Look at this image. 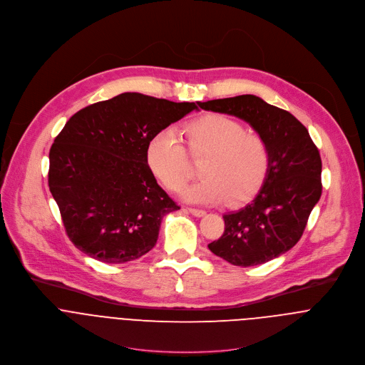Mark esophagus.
<instances>
[{
  "label": "esophagus",
  "instance_id": "esophagus-1",
  "mask_svg": "<svg viewBox=\"0 0 365 365\" xmlns=\"http://www.w3.org/2000/svg\"><path fill=\"white\" fill-rule=\"evenodd\" d=\"M188 211L194 215V217H204L205 211L204 210H198V208H188Z\"/></svg>",
  "mask_w": 365,
  "mask_h": 365
}]
</instances>
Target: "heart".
I'll return each instance as SVG.
<instances>
[{"instance_id":"obj_1","label":"heart","mask_w":365,"mask_h":365,"mask_svg":"<svg viewBox=\"0 0 365 365\" xmlns=\"http://www.w3.org/2000/svg\"><path fill=\"white\" fill-rule=\"evenodd\" d=\"M184 138L191 158L201 160L198 182L184 191L191 202L217 204L227 198L240 204L252 197L269 170L265 140L222 114H204L185 124ZM188 154L171 131L155 133L145 148L151 174L170 191H180L191 171Z\"/></svg>"}]
</instances>
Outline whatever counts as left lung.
I'll return each instance as SVG.
<instances>
[{
    "label": "left lung",
    "mask_w": 365,
    "mask_h": 365,
    "mask_svg": "<svg viewBox=\"0 0 365 365\" xmlns=\"http://www.w3.org/2000/svg\"><path fill=\"white\" fill-rule=\"evenodd\" d=\"M202 110L238 117L269 148V170L257 195L222 215L224 234L208 244L215 255L238 267L259 265L291 250L318 202L321 157L308 130L288 111L245 94L198 103Z\"/></svg>",
    "instance_id": "left-lung-1"
}]
</instances>
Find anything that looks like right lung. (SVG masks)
Here are the masks:
<instances>
[{
    "label": "right lung",
    "mask_w": 365,
    "mask_h": 365,
    "mask_svg": "<svg viewBox=\"0 0 365 365\" xmlns=\"http://www.w3.org/2000/svg\"><path fill=\"white\" fill-rule=\"evenodd\" d=\"M195 103L124 93L76 113L50 150L48 187L73 244L106 264L147 254L180 210L147 167L150 138Z\"/></svg>",
    "instance_id": "obj_1"
}]
</instances>
